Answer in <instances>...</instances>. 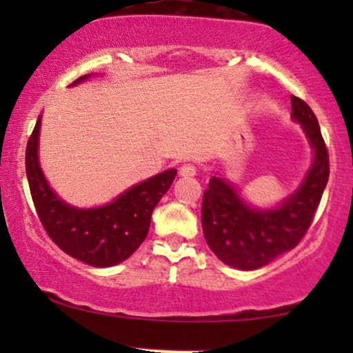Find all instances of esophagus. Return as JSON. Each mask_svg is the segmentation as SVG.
Instances as JSON below:
<instances>
[{"instance_id": "obj_1", "label": "esophagus", "mask_w": 353, "mask_h": 353, "mask_svg": "<svg viewBox=\"0 0 353 353\" xmlns=\"http://www.w3.org/2000/svg\"><path fill=\"white\" fill-rule=\"evenodd\" d=\"M179 174L182 177H194L197 174V168L194 164H182L179 168Z\"/></svg>"}]
</instances>
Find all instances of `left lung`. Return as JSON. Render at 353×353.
Listing matches in <instances>:
<instances>
[{"instance_id": "left-lung-1", "label": "left lung", "mask_w": 353, "mask_h": 353, "mask_svg": "<svg viewBox=\"0 0 353 353\" xmlns=\"http://www.w3.org/2000/svg\"><path fill=\"white\" fill-rule=\"evenodd\" d=\"M292 101V117L302 124L314 149V163L305 179L275 209L250 208L237 190L214 176L202 197V230L208 245L224 264L254 270L294 249L314 221L323 189L329 181V152L320 125L309 104Z\"/></svg>"}]
</instances>
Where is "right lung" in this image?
<instances>
[{"instance_id":"obj_1","label":"right lung","mask_w":353,"mask_h":353,"mask_svg":"<svg viewBox=\"0 0 353 353\" xmlns=\"http://www.w3.org/2000/svg\"><path fill=\"white\" fill-rule=\"evenodd\" d=\"M89 74L71 84L83 83ZM41 116L26 145V176L36 212L44 230L63 252L92 267H111L125 261L144 242L152 210L171 188L176 169L157 174L132 185L111 204L78 209L52 192L38 161Z\"/></svg>"}]
</instances>
